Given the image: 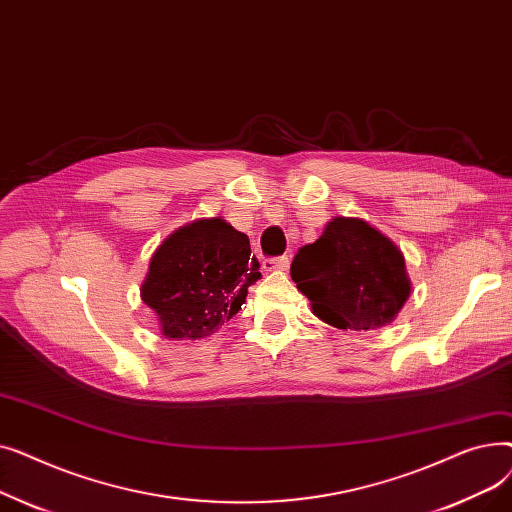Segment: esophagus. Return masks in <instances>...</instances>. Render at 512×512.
Here are the masks:
<instances>
[{
    "instance_id": "34e87169",
    "label": "esophagus",
    "mask_w": 512,
    "mask_h": 512,
    "mask_svg": "<svg viewBox=\"0 0 512 512\" xmlns=\"http://www.w3.org/2000/svg\"><path fill=\"white\" fill-rule=\"evenodd\" d=\"M290 267L288 257H278V259H265L263 261V270L265 272H286Z\"/></svg>"
}]
</instances>
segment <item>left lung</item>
<instances>
[{"label": "left lung", "mask_w": 512, "mask_h": 512, "mask_svg": "<svg viewBox=\"0 0 512 512\" xmlns=\"http://www.w3.org/2000/svg\"><path fill=\"white\" fill-rule=\"evenodd\" d=\"M290 276L324 324L369 332L390 326L411 294L405 255L363 218L336 215L299 249Z\"/></svg>", "instance_id": "obj_1"}]
</instances>
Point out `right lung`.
Segmentation results:
<instances>
[{
  "instance_id": "1",
  "label": "right lung",
  "mask_w": 512,
  "mask_h": 512,
  "mask_svg": "<svg viewBox=\"0 0 512 512\" xmlns=\"http://www.w3.org/2000/svg\"><path fill=\"white\" fill-rule=\"evenodd\" d=\"M261 278L249 236L224 218H199L174 230L155 249L141 284L143 303L170 340H201L218 332Z\"/></svg>"
}]
</instances>
